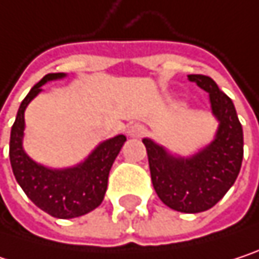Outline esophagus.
I'll list each match as a JSON object with an SVG mask.
<instances>
[{"mask_svg": "<svg viewBox=\"0 0 259 259\" xmlns=\"http://www.w3.org/2000/svg\"><path fill=\"white\" fill-rule=\"evenodd\" d=\"M144 126L142 124H130L127 126V133L130 136H141L144 133Z\"/></svg>", "mask_w": 259, "mask_h": 259, "instance_id": "obj_1", "label": "esophagus"}]
</instances>
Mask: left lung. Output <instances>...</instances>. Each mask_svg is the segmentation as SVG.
Here are the masks:
<instances>
[{"mask_svg":"<svg viewBox=\"0 0 259 259\" xmlns=\"http://www.w3.org/2000/svg\"><path fill=\"white\" fill-rule=\"evenodd\" d=\"M210 94L213 115L219 121L214 141L190 157L169 154L151 139H142L151 181L165 205L181 213H201L216 205L237 179L243 160V129L233 100L204 75H187Z\"/></svg>","mask_w":259,"mask_h":259,"instance_id":"left-lung-1","label":"left lung"}]
</instances>
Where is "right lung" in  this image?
Listing matches in <instances>:
<instances>
[{
	"mask_svg": "<svg viewBox=\"0 0 259 259\" xmlns=\"http://www.w3.org/2000/svg\"><path fill=\"white\" fill-rule=\"evenodd\" d=\"M64 76V73H49L26 94L12 126L9 154L15 179L26 196L48 214L58 219H72L90 213L102 204L111 166L126 142V136L118 135L103 141L82 163L73 168L51 169L35 163L22 147L24 112L28 103L41 91V85Z\"/></svg>",
	"mask_w": 259,
	"mask_h": 259,
	"instance_id": "right-lung-1",
	"label": "right lung"
}]
</instances>
